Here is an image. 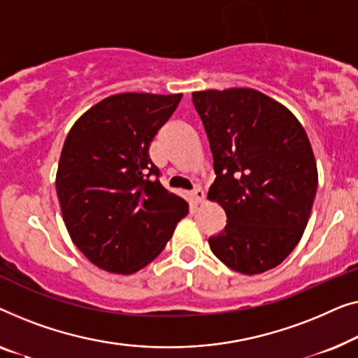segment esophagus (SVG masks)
I'll use <instances>...</instances> for the list:
<instances>
[{"mask_svg": "<svg viewBox=\"0 0 358 358\" xmlns=\"http://www.w3.org/2000/svg\"><path fill=\"white\" fill-rule=\"evenodd\" d=\"M191 198H193L196 204L203 203V201H204V191L201 188H194L193 191H191Z\"/></svg>", "mask_w": 358, "mask_h": 358, "instance_id": "esophagus-1", "label": "esophagus"}]
</instances>
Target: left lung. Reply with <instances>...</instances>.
<instances>
[{
    "label": "left lung",
    "instance_id": "obj_1",
    "mask_svg": "<svg viewBox=\"0 0 358 358\" xmlns=\"http://www.w3.org/2000/svg\"><path fill=\"white\" fill-rule=\"evenodd\" d=\"M214 160L208 199L225 210L213 253L245 275L275 268L308 224L318 170L295 115L250 87L193 92Z\"/></svg>",
    "mask_w": 358,
    "mask_h": 358
}]
</instances>
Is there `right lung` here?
Masks as SVG:
<instances>
[{
  "instance_id": "obj_1",
  "label": "right lung",
  "mask_w": 358,
  "mask_h": 358,
  "mask_svg": "<svg viewBox=\"0 0 358 358\" xmlns=\"http://www.w3.org/2000/svg\"><path fill=\"white\" fill-rule=\"evenodd\" d=\"M180 100L181 94H115L69 129L57 172L59 208L73 243L100 269L138 273L188 214V203L160 185L149 157Z\"/></svg>"
}]
</instances>
